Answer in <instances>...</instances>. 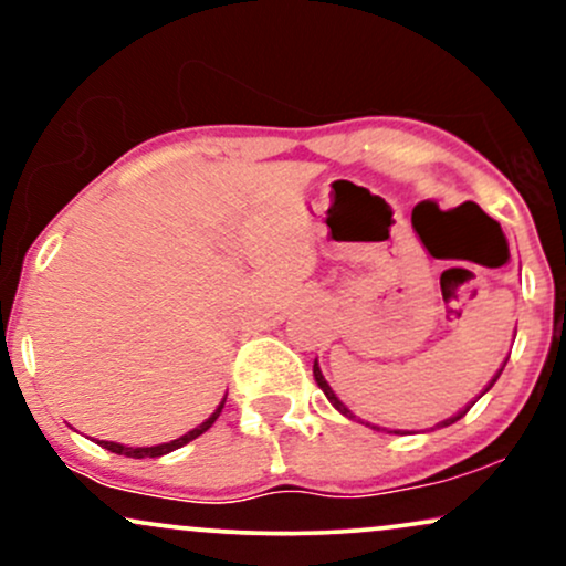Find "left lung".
Here are the masks:
<instances>
[{
    "mask_svg": "<svg viewBox=\"0 0 566 566\" xmlns=\"http://www.w3.org/2000/svg\"><path fill=\"white\" fill-rule=\"evenodd\" d=\"M503 367H505V361H503ZM503 367H500L497 369V373H495V378H492L490 382H486V388H484V391L482 394H486V391H490V388L492 386H495V382H497V378H500V373H503ZM314 378H316V382H319V388H322V391H324V396H327V399H329V405H333L335 409H337V412H343V415H346V418H356V415L354 412H350V409L346 407V405H343V401L340 399H337V396H335V391H333V388H329V382L327 380H324V375H322V369H319V365H316V361H314ZM476 399H479V396H476ZM473 407V401H471V405L469 407H465V409H460V412L458 415H452V418H447V420H441V423L439 426H452L454 423V420H460V418H463V415L465 412H469V409ZM369 426V423H367ZM375 428V431H380V428L378 426H373Z\"/></svg>",
    "mask_w": 566,
    "mask_h": 566,
    "instance_id": "1",
    "label": "left lung"
}]
</instances>
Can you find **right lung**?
<instances>
[{
	"mask_svg": "<svg viewBox=\"0 0 566 566\" xmlns=\"http://www.w3.org/2000/svg\"><path fill=\"white\" fill-rule=\"evenodd\" d=\"M223 405H226V399L220 401L216 412H212L210 418L205 420V423L193 428V431L184 433V437H180V439L167 441V444H157V447H125V444H116V441H97V444H101L103 450H112V452H116V454H125V458H161V454H167V452L178 450V447H184V444H188V441H193L197 437H201V433H205L207 428H210L212 423H216L218 415H220V409H223Z\"/></svg>",
	"mask_w": 566,
	"mask_h": 566,
	"instance_id": "obj_1",
	"label": "right lung"
}]
</instances>
